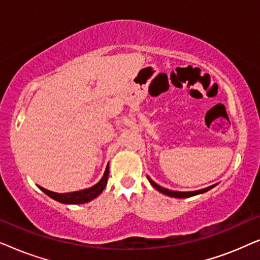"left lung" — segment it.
<instances>
[{
	"label": "left lung",
	"instance_id": "1",
	"mask_svg": "<svg viewBox=\"0 0 260 260\" xmlns=\"http://www.w3.org/2000/svg\"><path fill=\"white\" fill-rule=\"evenodd\" d=\"M148 180H149V182L151 183V186L155 188V189H157L158 191H161L162 194H166V195H168V197H172V198H190V197H194V195L205 193V191L212 189V188L215 186V184H213V186H209L207 188H204V189L195 190V191H175V190H169V189H167V188L158 186V184L155 183L154 181L150 179V177H148Z\"/></svg>",
	"mask_w": 260,
	"mask_h": 260
}]
</instances>
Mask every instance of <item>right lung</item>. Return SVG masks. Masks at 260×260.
Returning a JSON list of instances; mask_svg holds the SVG:
<instances>
[{"label":"right lung","mask_w":260,"mask_h":260,"mask_svg":"<svg viewBox=\"0 0 260 260\" xmlns=\"http://www.w3.org/2000/svg\"><path fill=\"white\" fill-rule=\"evenodd\" d=\"M108 177H109V165L106 167L104 175H103L102 180L99 181L97 184H94L93 187L87 188V189H83L79 191H72V193H63L59 194L55 193V191H51L48 189H45V188L40 187V189L44 191L45 194H47L49 198L54 199V200L62 202V204H85V202H88L93 200L94 198H97L99 194L104 190V188L108 183Z\"/></svg>","instance_id":"add662e5"}]
</instances>
